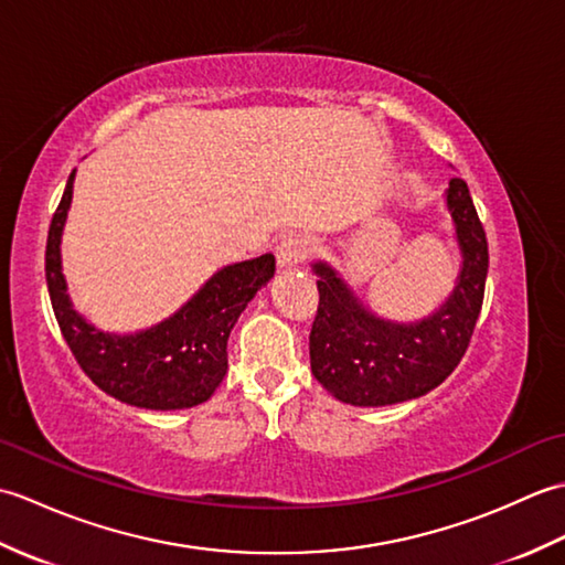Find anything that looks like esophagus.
<instances>
[{
    "instance_id": "34e87169",
    "label": "esophagus",
    "mask_w": 565,
    "mask_h": 565,
    "mask_svg": "<svg viewBox=\"0 0 565 565\" xmlns=\"http://www.w3.org/2000/svg\"><path fill=\"white\" fill-rule=\"evenodd\" d=\"M310 249H313V243H310V237L306 235H284L279 243H276V264H279L281 269H291L298 267L308 255Z\"/></svg>"
}]
</instances>
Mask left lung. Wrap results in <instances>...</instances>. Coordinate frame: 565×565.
Listing matches in <instances>:
<instances>
[{
  "label": "left lung",
  "instance_id": "obj_1",
  "mask_svg": "<svg viewBox=\"0 0 565 565\" xmlns=\"http://www.w3.org/2000/svg\"><path fill=\"white\" fill-rule=\"evenodd\" d=\"M447 209L463 262L451 296L423 320L374 316L330 264H313L320 303L310 330V369L338 401L359 407L413 401L459 366L483 306L488 239L459 177L449 182Z\"/></svg>",
  "mask_w": 565,
  "mask_h": 565
}]
</instances>
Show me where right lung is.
<instances>
[{
	"instance_id": "obj_1",
	"label": "right lung",
	"mask_w": 565,
	"mask_h": 565,
	"mask_svg": "<svg viewBox=\"0 0 565 565\" xmlns=\"http://www.w3.org/2000/svg\"><path fill=\"white\" fill-rule=\"evenodd\" d=\"M72 170L53 213L45 245V281L60 332L97 386L116 401L148 411H182L209 401L227 371V338L245 306L267 284L274 255L237 262L215 271L174 316L134 334L89 326L67 296L60 237L72 201Z\"/></svg>"
}]
</instances>
